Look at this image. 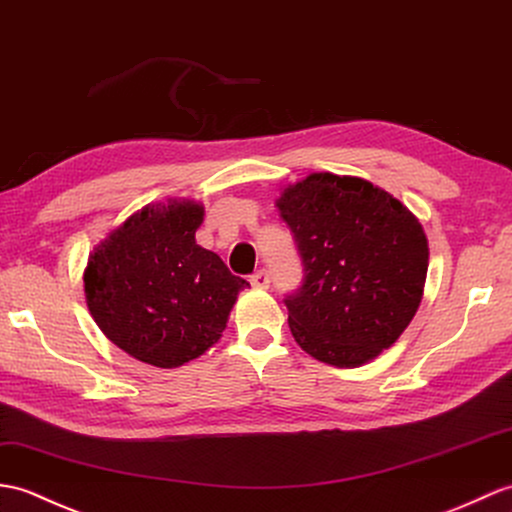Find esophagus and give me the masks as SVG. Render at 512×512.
I'll use <instances>...</instances> for the list:
<instances>
[{
  "label": "esophagus",
  "instance_id": "obj_1",
  "mask_svg": "<svg viewBox=\"0 0 512 512\" xmlns=\"http://www.w3.org/2000/svg\"><path fill=\"white\" fill-rule=\"evenodd\" d=\"M251 285H253V288L266 290L268 285H270V275H268V270H257L255 275L251 277Z\"/></svg>",
  "mask_w": 512,
  "mask_h": 512
}]
</instances>
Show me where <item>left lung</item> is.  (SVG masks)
<instances>
[{
    "mask_svg": "<svg viewBox=\"0 0 512 512\" xmlns=\"http://www.w3.org/2000/svg\"><path fill=\"white\" fill-rule=\"evenodd\" d=\"M277 207L303 261L285 296L294 340L312 358L362 366L392 347L419 310L427 275L421 222L364 178L310 174Z\"/></svg>",
    "mask_w": 512,
    "mask_h": 512,
    "instance_id": "left-lung-1",
    "label": "left lung"
}]
</instances>
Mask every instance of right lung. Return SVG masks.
Instances as JSON below:
<instances>
[{"mask_svg":"<svg viewBox=\"0 0 512 512\" xmlns=\"http://www.w3.org/2000/svg\"><path fill=\"white\" fill-rule=\"evenodd\" d=\"M205 209L192 200L144 207L93 248L89 312L135 360L176 368L213 347L248 281L196 244Z\"/></svg>","mask_w":512,"mask_h":512,"instance_id":"add662e5","label":"right lung"}]
</instances>
